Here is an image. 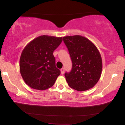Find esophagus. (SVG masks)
Masks as SVG:
<instances>
[{
	"label": "esophagus",
	"mask_w": 125,
	"mask_h": 125,
	"mask_svg": "<svg viewBox=\"0 0 125 125\" xmlns=\"http://www.w3.org/2000/svg\"><path fill=\"white\" fill-rule=\"evenodd\" d=\"M61 74H64V69L63 67V68H62L61 69Z\"/></svg>",
	"instance_id": "34e87169"
}]
</instances>
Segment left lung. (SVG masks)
<instances>
[{
  "label": "left lung",
  "mask_w": 125,
  "mask_h": 125,
  "mask_svg": "<svg viewBox=\"0 0 125 125\" xmlns=\"http://www.w3.org/2000/svg\"><path fill=\"white\" fill-rule=\"evenodd\" d=\"M72 62V67L64 76L71 88L84 91L92 88L101 76L102 61L96 46L88 39L80 35L63 38Z\"/></svg>",
  "instance_id": "8db88e82"
}]
</instances>
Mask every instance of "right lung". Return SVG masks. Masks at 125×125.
<instances>
[{
  "label": "right lung",
  "mask_w": 125,
  "mask_h": 125,
  "mask_svg": "<svg viewBox=\"0 0 125 125\" xmlns=\"http://www.w3.org/2000/svg\"><path fill=\"white\" fill-rule=\"evenodd\" d=\"M62 42V37L40 36L26 46L20 58V72L29 86L46 90L55 83L61 71L56 67L53 52Z\"/></svg>",
  "instance_id": "1"
}]
</instances>
